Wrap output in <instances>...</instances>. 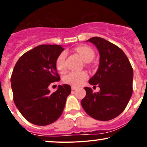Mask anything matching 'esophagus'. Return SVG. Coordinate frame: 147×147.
Returning <instances> with one entry per match:
<instances>
[{"instance_id":"1","label":"esophagus","mask_w":147,"mask_h":147,"mask_svg":"<svg viewBox=\"0 0 147 147\" xmlns=\"http://www.w3.org/2000/svg\"><path fill=\"white\" fill-rule=\"evenodd\" d=\"M71 88H72V90H75V89L77 88V87L74 86H71Z\"/></svg>"}]
</instances>
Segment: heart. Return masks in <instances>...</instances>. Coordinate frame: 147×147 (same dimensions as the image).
<instances>
[{
    "mask_svg": "<svg viewBox=\"0 0 147 147\" xmlns=\"http://www.w3.org/2000/svg\"><path fill=\"white\" fill-rule=\"evenodd\" d=\"M82 58L86 62L90 61L94 57L95 53L93 50L88 46H79L75 49ZM55 67L57 71L61 73H64L66 71L65 65V52H62L57 57L55 61ZM88 78V75L86 72H71L64 77L63 82L70 85L79 86L82 85L84 82Z\"/></svg>",
    "mask_w": 147,
    "mask_h": 147,
    "instance_id": "obj_1",
    "label": "heart"
}]
</instances>
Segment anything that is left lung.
Listing matches in <instances>:
<instances>
[{
    "mask_svg": "<svg viewBox=\"0 0 147 147\" xmlns=\"http://www.w3.org/2000/svg\"><path fill=\"white\" fill-rule=\"evenodd\" d=\"M86 41L93 43L100 55L98 70L89 80L100 90L94 93L90 88H84L86 95L82 106L94 119L111 120L124 111L132 95V66L124 52L113 43L97 36Z\"/></svg>",
    "mask_w": 147,
    "mask_h": 147,
    "instance_id": "8db88e82",
    "label": "left lung"
}]
</instances>
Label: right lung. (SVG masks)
Segmentation results:
<instances>
[{
	"label": "right lung",
	"mask_w": 147,
	"mask_h": 147,
	"mask_svg": "<svg viewBox=\"0 0 147 147\" xmlns=\"http://www.w3.org/2000/svg\"><path fill=\"white\" fill-rule=\"evenodd\" d=\"M64 50L59 45H41L20 57L11 77L15 105L28 122L38 126L55 122L61 115L67 97L68 84L59 85L50 93L48 86L60 80L55 67L57 57Z\"/></svg>",
	"instance_id": "right-lung-1"
}]
</instances>
